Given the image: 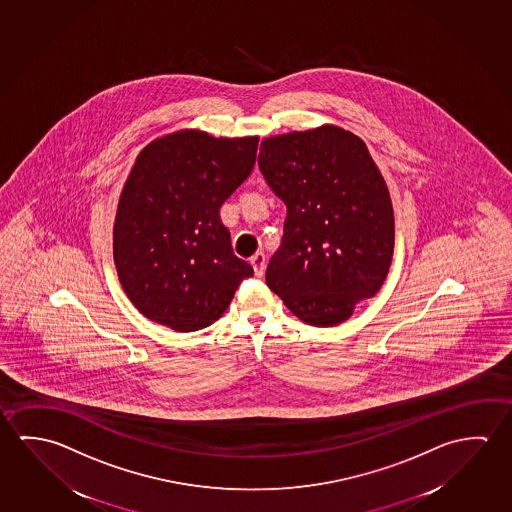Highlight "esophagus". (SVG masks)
Wrapping results in <instances>:
<instances>
[{
	"label": "esophagus",
	"mask_w": 512,
	"mask_h": 512,
	"mask_svg": "<svg viewBox=\"0 0 512 512\" xmlns=\"http://www.w3.org/2000/svg\"><path fill=\"white\" fill-rule=\"evenodd\" d=\"M250 262H252L253 269H255V275L262 277V275H264V269H266V255L262 252H257L253 255L252 259H250Z\"/></svg>",
	"instance_id": "esophagus-1"
}]
</instances>
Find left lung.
<instances>
[{
  "instance_id": "1",
  "label": "left lung",
  "mask_w": 512,
  "mask_h": 512,
  "mask_svg": "<svg viewBox=\"0 0 512 512\" xmlns=\"http://www.w3.org/2000/svg\"><path fill=\"white\" fill-rule=\"evenodd\" d=\"M259 168L287 207L266 284L305 323H343L378 293L393 260L384 176L361 137L334 125L264 139Z\"/></svg>"
}]
</instances>
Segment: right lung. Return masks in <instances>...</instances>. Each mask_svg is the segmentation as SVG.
<instances>
[{
    "label": "right lung",
    "mask_w": 512,
    "mask_h": 512,
    "mask_svg": "<svg viewBox=\"0 0 512 512\" xmlns=\"http://www.w3.org/2000/svg\"><path fill=\"white\" fill-rule=\"evenodd\" d=\"M259 137L180 130L148 144L119 196L114 262L146 318L194 332L223 316L244 278L219 209L252 173Z\"/></svg>",
    "instance_id": "add662e5"
}]
</instances>
